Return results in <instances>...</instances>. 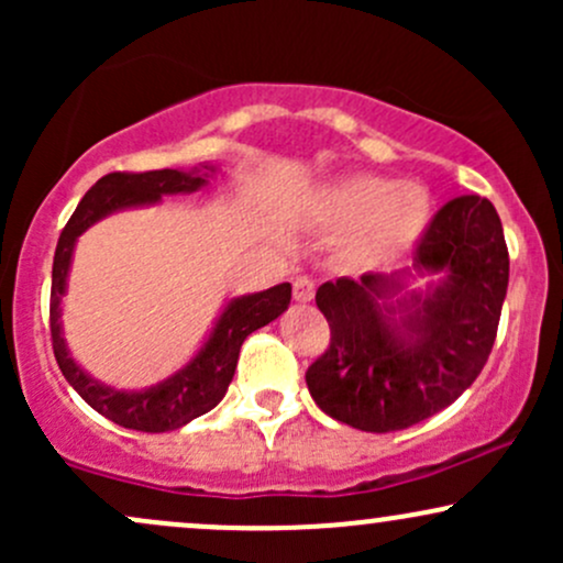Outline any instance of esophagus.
I'll list each match as a JSON object with an SVG mask.
<instances>
[{"mask_svg":"<svg viewBox=\"0 0 563 563\" xmlns=\"http://www.w3.org/2000/svg\"><path fill=\"white\" fill-rule=\"evenodd\" d=\"M294 299L296 301H312L314 299V280L307 275H299L294 280Z\"/></svg>","mask_w":563,"mask_h":563,"instance_id":"obj_1","label":"esophagus"}]
</instances>
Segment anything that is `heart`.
Returning <instances> with one entry per match:
<instances>
[{
	"mask_svg": "<svg viewBox=\"0 0 563 563\" xmlns=\"http://www.w3.org/2000/svg\"><path fill=\"white\" fill-rule=\"evenodd\" d=\"M320 214L333 230H354L346 241L354 267H378L421 241L431 222V196L421 185L365 174L328 187Z\"/></svg>",
	"mask_w": 563,
	"mask_h": 563,
	"instance_id": "1",
	"label": "heart"
}]
</instances>
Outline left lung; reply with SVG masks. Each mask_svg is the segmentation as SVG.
Here are the masks:
<instances>
[{
  "instance_id": "1",
  "label": "left lung",
  "mask_w": 563,
  "mask_h": 563,
  "mask_svg": "<svg viewBox=\"0 0 563 563\" xmlns=\"http://www.w3.org/2000/svg\"><path fill=\"white\" fill-rule=\"evenodd\" d=\"M412 273H444L429 294L389 299L405 273L360 280L339 277L318 288L331 344L307 371L322 412L360 431L386 434L421 423L474 384L493 352L508 290V245L487 198H452L412 251Z\"/></svg>"
}]
</instances>
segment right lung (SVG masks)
<instances>
[{"instance_id":"add662e5","label":"right lung","mask_w":563,"mask_h":563,"mask_svg":"<svg viewBox=\"0 0 563 563\" xmlns=\"http://www.w3.org/2000/svg\"><path fill=\"white\" fill-rule=\"evenodd\" d=\"M206 172H113L89 187L87 196L79 200L76 211L70 214L68 224L60 232V241L55 249L53 262V294H49V333H53L55 360L60 365L63 376L79 397L89 407H95L108 421L124 426V429L147 431V434H161V431H174L179 426L190 423L192 418L203 416L211 407L222 402L232 376H235L238 354L245 335L256 328L267 325L280 318L290 303V283L262 290V294L241 296L224 307L222 318L217 320L209 341L200 346L196 357L187 363L183 371L174 373L172 378L161 380L145 391H119L100 380L89 378L74 357L68 354L66 339L60 328V299L66 294V277L74 256L76 238L84 230L92 228L97 219L113 214L129 206L156 203L161 196H174V192H192L206 185L211 166Z\"/></svg>"}]
</instances>
